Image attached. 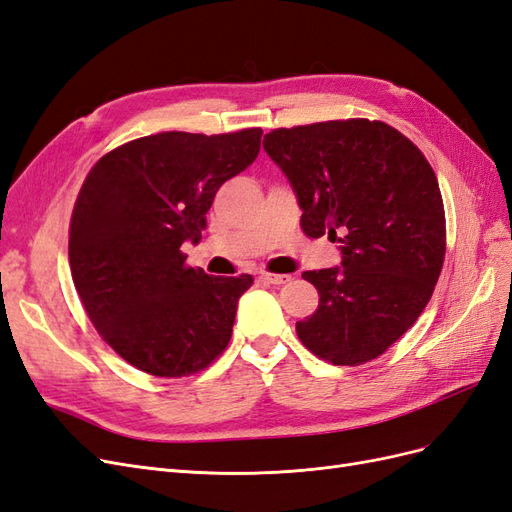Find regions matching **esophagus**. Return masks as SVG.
I'll return each mask as SVG.
<instances>
[{
    "label": "esophagus",
    "instance_id": "1",
    "mask_svg": "<svg viewBox=\"0 0 512 512\" xmlns=\"http://www.w3.org/2000/svg\"><path fill=\"white\" fill-rule=\"evenodd\" d=\"M260 280H262V282H267V284L280 286V284H286V282L290 280V275H280V273H260Z\"/></svg>",
    "mask_w": 512,
    "mask_h": 512
}]
</instances>
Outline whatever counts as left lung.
<instances>
[{"instance_id":"left-lung-1","label":"left lung","mask_w":512,"mask_h":512,"mask_svg":"<svg viewBox=\"0 0 512 512\" xmlns=\"http://www.w3.org/2000/svg\"><path fill=\"white\" fill-rule=\"evenodd\" d=\"M262 147L297 194L305 235L342 243V267L303 273L320 303L297 322L299 339L333 365L376 359L421 316L442 271L436 173L410 138L369 119L280 128Z\"/></svg>"}]
</instances>
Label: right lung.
<instances>
[{"mask_svg":"<svg viewBox=\"0 0 512 512\" xmlns=\"http://www.w3.org/2000/svg\"><path fill=\"white\" fill-rule=\"evenodd\" d=\"M260 128L136 138L89 170L70 220V271L104 342L136 369L181 378L224 352L252 275L185 265L222 183L260 151Z\"/></svg>","mask_w":512,"mask_h":512,"instance_id":"add662e5","label":"right lung"}]
</instances>
